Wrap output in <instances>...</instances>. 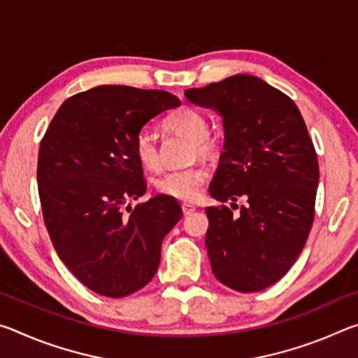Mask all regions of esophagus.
Masks as SVG:
<instances>
[{
    "instance_id": "34e87169",
    "label": "esophagus",
    "mask_w": 358,
    "mask_h": 358,
    "mask_svg": "<svg viewBox=\"0 0 358 358\" xmlns=\"http://www.w3.org/2000/svg\"><path fill=\"white\" fill-rule=\"evenodd\" d=\"M181 210H183V215L185 216H187V215H191V213H194V211H196V205H191V203H181Z\"/></svg>"
}]
</instances>
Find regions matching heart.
<instances>
[{
	"label": "heart",
	"mask_w": 358,
	"mask_h": 358,
	"mask_svg": "<svg viewBox=\"0 0 358 358\" xmlns=\"http://www.w3.org/2000/svg\"><path fill=\"white\" fill-rule=\"evenodd\" d=\"M164 126L172 132L192 141L194 155L210 156L217 150L215 137L208 134V120L194 108H180L169 115ZM134 155L147 171H156L159 167V151L151 132L141 131L134 141ZM208 171L203 166H191L178 171H171L156 180V189L162 196L191 202L201 194Z\"/></svg>",
	"instance_id": "heart-1"
}]
</instances>
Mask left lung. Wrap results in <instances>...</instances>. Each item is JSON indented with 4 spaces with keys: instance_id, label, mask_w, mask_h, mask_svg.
I'll return each mask as SVG.
<instances>
[{
    "instance_id": "8db88e82",
    "label": "left lung",
    "mask_w": 358,
    "mask_h": 358,
    "mask_svg": "<svg viewBox=\"0 0 358 358\" xmlns=\"http://www.w3.org/2000/svg\"><path fill=\"white\" fill-rule=\"evenodd\" d=\"M192 104L222 117L224 151L205 208V237L216 280L238 292H259L287 273L314 221L319 183L316 150L295 102L262 78L237 74L189 88ZM237 203H232V208Z\"/></svg>"
}]
</instances>
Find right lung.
I'll return each instance as SVG.
<instances>
[{"label": "right lung", "instance_id": "obj_1", "mask_svg": "<svg viewBox=\"0 0 358 358\" xmlns=\"http://www.w3.org/2000/svg\"><path fill=\"white\" fill-rule=\"evenodd\" d=\"M181 104L161 90L101 85L66 99L41 141L38 189L47 232L63 264L93 292L120 299L153 280L161 245L183 211L151 197L134 141L145 124ZM128 210V208H126Z\"/></svg>", "mask_w": 358, "mask_h": 358}]
</instances>
